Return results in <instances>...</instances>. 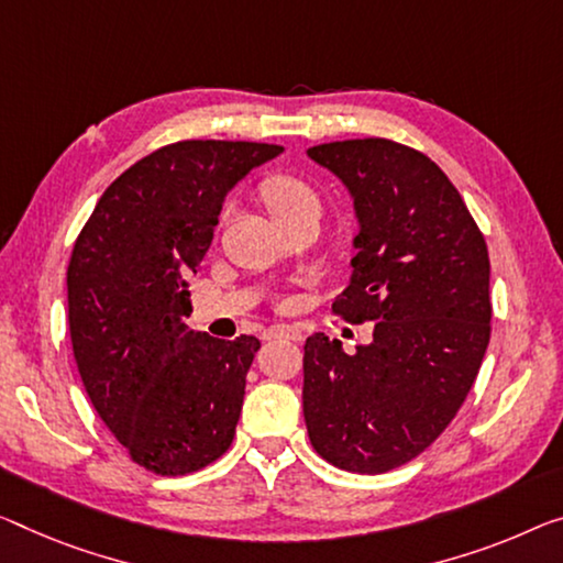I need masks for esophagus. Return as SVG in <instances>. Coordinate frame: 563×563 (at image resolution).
Here are the masks:
<instances>
[{
	"mask_svg": "<svg viewBox=\"0 0 563 563\" xmlns=\"http://www.w3.org/2000/svg\"><path fill=\"white\" fill-rule=\"evenodd\" d=\"M264 340H301V334L297 327H289V324H274L269 330H264Z\"/></svg>",
	"mask_w": 563,
	"mask_h": 563,
	"instance_id": "1",
	"label": "esophagus"
}]
</instances>
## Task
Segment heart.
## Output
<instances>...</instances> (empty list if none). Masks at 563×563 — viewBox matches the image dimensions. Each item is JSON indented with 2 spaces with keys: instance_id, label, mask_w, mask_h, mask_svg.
Returning <instances> with one entry per match:
<instances>
[{
  "instance_id": "1",
  "label": "heart",
  "mask_w": 563,
  "mask_h": 563,
  "mask_svg": "<svg viewBox=\"0 0 563 563\" xmlns=\"http://www.w3.org/2000/svg\"><path fill=\"white\" fill-rule=\"evenodd\" d=\"M262 198L274 221H284L309 206H319L314 188L297 176H269L262 184Z\"/></svg>"
}]
</instances>
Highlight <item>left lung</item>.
I'll list each match as a JSON object with an SVG mask.
<instances>
[{
    "mask_svg": "<svg viewBox=\"0 0 563 563\" xmlns=\"http://www.w3.org/2000/svg\"><path fill=\"white\" fill-rule=\"evenodd\" d=\"M307 155L347 188L357 216L352 276L332 309L375 322L369 344H305L307 432L350 473L377 475L420 455L461 410L490 340L486 239L428 155L385 137Z\"/></svg>",
    "mask_w": 563,
    "mask_h": 563,
    "instance_id": "left-lung-1",
    "label": "left lung"
}]
</instances>
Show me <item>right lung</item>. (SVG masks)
Instances as JSON below:
<instances>
[{
	"mask_svg": "<svg viewBox=\"0 0 563 563\" xmlns=\"http://www.w3.org/2000/svg\"><path fill=\"white\" fill-rule=\"evenodd\" d=\"M284 148L180 141L145 155L100 196L67 266L77 369L102 422L137 465L201 471L229 451L256 336L188 330L227 194Z\"/></svg>",
	"mask_w": 563,
	"mask_h": 563,
	"instance_id": "add662e5",
	"label": "right lung"
}]
</instances>
